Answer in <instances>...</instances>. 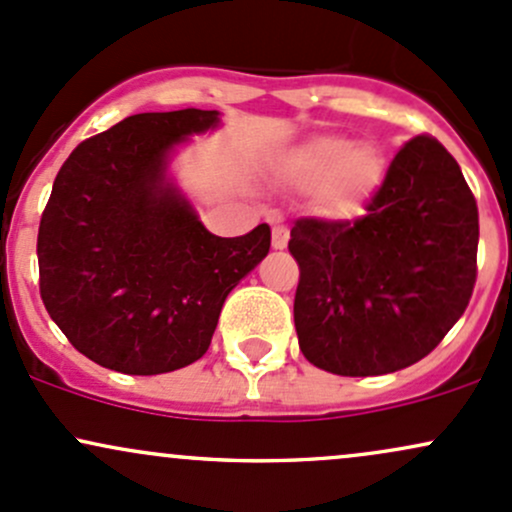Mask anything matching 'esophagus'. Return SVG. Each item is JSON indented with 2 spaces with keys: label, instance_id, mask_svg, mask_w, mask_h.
Wrapping results in <instances>:
<instances>
[{
  "label": "esophagus",
  "instance_id": "obj_1",
  "mask_svg": "<svg viewBox=\"0 0 512 512\" xmlns=\"http://www.w3.org/2000/svg\"><path fill=\"white\" fill-rule=\"evenodd\" d=\"M287 239H290V232H287L285 225H273V249H285Z\"/></svg>",
  "mask_w": 512,
  "mask_h": 512
}]
</instances>
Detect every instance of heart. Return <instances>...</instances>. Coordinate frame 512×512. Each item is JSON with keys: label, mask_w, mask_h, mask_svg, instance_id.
<instances>
[{"label": "heart", "mask_w": 512, "mask_h": 512, "mask_svg": "<svg viewBox=\"0 0 512 512\" xmlns=\"http://www.w3.org/2000/svg\"><path fill=\"white\" fill-rule=\"evenodd\" d=\"M283 171L297 186H317L321 215L331 220H353L380 188L384 159L372 142H350L343 135H314L285 154Z\"/></svg>", "instance_id": "1"}]
</instances>
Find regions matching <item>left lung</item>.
<instances>
[{"instance_id": "8db88e82", "label": "left lung", "mask_w": 512, "mask_h": 512, "mask_svg": "<svg viewBox=\"0 0 512 512\" xmlns=\"http://www.w3.org/2000/svg\"><path fill=\"white\" fill-rule=\"evenodd\" d=\"M476 246L479 210L462 169L435 137H413L365 217L292 227L304 358L343 377L387 375L426 358L467 309Z\"/></svg>"}]
</instances>
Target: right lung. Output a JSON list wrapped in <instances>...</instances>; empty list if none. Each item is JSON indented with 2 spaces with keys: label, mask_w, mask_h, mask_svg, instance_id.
I'll return each instance as SVG.
<instances>
[{
  "label": "right lung",
  "mask_w": 512,
  "mask_h": 512,
  "mask_svg": "<svg viewBox=\"0 0 512 512\" xmlns=\"http://www.w3.org/2000/svg\"><path fill=\"white\" fill-rule=\"evenodd\" d=\"M220 111L137 113L57 171L38 229L40 297L89 360L162 375L203 358L222 304L271 249V227L215 237L169 166Z\"/></svg>",
  "instance_id": "add662e5"
}]
</instances>
